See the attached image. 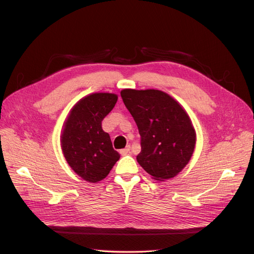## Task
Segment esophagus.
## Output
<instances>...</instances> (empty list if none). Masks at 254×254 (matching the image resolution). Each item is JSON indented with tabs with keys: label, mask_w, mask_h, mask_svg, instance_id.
<instances>
[{
	"label": "esophagus",
	"mask_w": 254,
	"mask_h": 254,
	"mask_svg": "<svg viewBox=\"0 0 254 254\" xmlns=\"http://www.w3.org/2000/svg\"><path fill=\"white\" fill-rule=\"evenodd\" d=\"M129 151H130V147H129V146H127V147L121 149V150H120V153H121L122 156H126V155H128Z\"/></svg>",
	"instance_id": "1"
}]
</instances>
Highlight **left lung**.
Here are the masks:
<instances>
[{
    "mask_svg": "<svg viewBox=\"0 0 254 254\" xmlns=\"http://www.w3.org/2000/svg\"><path fill=\"white\" fill-rule=\"evenodd\" d=\"M121 96L141 135L136 161L152 179L174 178L190 162L195 149L196 131L189 114L160 90L124 89Z\"/></svg>",
    "mask_w": 254,
    "mask_h": 254,
    "instance_id": "8db88e82",
    "label": "left lung"
}]
</instances>
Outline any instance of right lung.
I'll return each instance as SVG.
<instances>
[{
  "label": "right lung",
  "instance_id": "obj_1",
  "mask_svg": "<svg viewBox=\"0 0 254 254\" xmlns=\"http://www.w3.org/2000/svg\"><path fill=\"white\" fill-rule=\"evenodd\" d=\"M118 102L113 93H92L76 103L60 136L67 164L83 180L95 183L106 178L120 159L102 121Z\"/></svg>",
  "mask_w": 254,
  "mask_h": 254
}]
</instances>
